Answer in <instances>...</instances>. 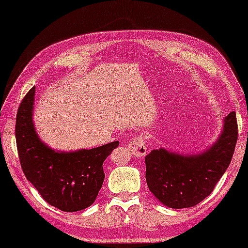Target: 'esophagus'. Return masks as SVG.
<instances>
[{
	"mask_svg": "<svg viewBox=\"0 0 248 248\" xmlns=\"http://www.w3.org/2000/svg\"><path fill=\"white\" fill-rule=\"evenodd\" d=\"M128 148L132 152V155L135 158H143L145 155L148 154L147 143H145L144 138L142 135H139L135 139H133L130 143H128Z\"/></svg>",
	"mask_w": 248,
	"mask_h": 248,
	"instance_id": "34e87169",
	"label": "esophagus"
}]
</instances>
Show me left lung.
<instances>
[{"label": "left lung", "mask_w": 248, "mask_h": 248, "mask_svg": "<svg viewBox=\"0 0 248 248\" xmlns=\"http://www.w3.org/2000/svg\"><path fill=\"white\" fill-rule=\"evenodd\" d=\"M238 139L236 111L223 120L218 140L204 152L181 155L164 148L145 157L148 187L162 204L171 209L191 208L211 194L232 161Z\"/></svg>", "instance_id": "1"}]
</instances>
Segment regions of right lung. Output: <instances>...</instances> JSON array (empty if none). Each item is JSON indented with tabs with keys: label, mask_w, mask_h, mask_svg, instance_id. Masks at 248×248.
<instances>
[{
	"label": "right lung",
	"mask_w": 248,
	"mask_h": 248,
	"mask_svg": "<svg viewBox=\"0 0 248 248\" xmlns=\"http://www.w3.org/2000/svg\"><path fill=\"white\" fill-rule=\"evenodd\" d=\"M33 100L35 87L22 99L16 121V148L25 176L48 204L65 212L86 209L94 202L103 186L105 159L120 142L90 150H54L37 134Z\"/></svg>",
	"instance_id": "add662e5"
}]
</instances>
